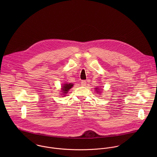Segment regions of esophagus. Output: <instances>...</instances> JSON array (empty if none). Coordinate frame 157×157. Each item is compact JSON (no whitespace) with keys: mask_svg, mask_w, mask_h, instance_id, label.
<instances>
[{"mask_svg":"<svg viewBox=\"0 0 157 157\" xmlns=\"http://www.w3.org/2000/svg\"><path fill=\"white\" fill-rule=\"evenodd\" d=\"M86 84V82L85 80H82L81 82V85H82V86H85Z\"/></svg>","mask_w":157,"mask_h":157,"instance_id":"1","label":"esophagus"}]
</instances>
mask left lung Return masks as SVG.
<instances>
[{
  "mask_svg": "<svg viewBox=\"0 0 157 157\" xmlns=\"http://www.w3.org/2000/svg\"><path fill=\"white\" fill-rule=\"evenodd\" d=\"M95 90H97V92H98V90H99V89H98V88H95Z\"/></svg>",
  "mask_w": 157,
  "mask_h": 157,
  "instance_id": "1",
  "label": "left lung"
}]
</instances>
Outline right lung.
Wrapping results in <instances>:
<instances>
[{"label": "right lung", "mask_w": 157, "mask_h": 157, "mask_svg": "<svg viewBox=\"0 0 157 157\" xmlns=\"http://www.w3.org/2000/svg\"><path fill=\"white\" fill-rule=\"evenodd\" d=\"M73 84L72 83H65L63 84V85L62 86V94H63L64 96L67 95V94L68 93V91L71 88H72V87L73 86Z\"/></svg>", "instance_id": "1"}]
</instances>
